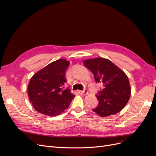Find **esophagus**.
<instances>
[{"label":"esophagus","instance_id":"34e87169","mask_svg":"<svg viewBox=\"0 0 156 156\" xmlns=\"http://www.w3.org/2000/svg\"><path fill=\"white\" fill-rule=\"evenodd\" d=\"M78 92L81 94H84V95H86V94H88V91L87 90H79Z\"/></svg>","mask_w":156,"mask_h":156}]
</instances>
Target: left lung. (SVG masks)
Returning a JSON list of instances; mask_svg holds the SVG:
<instances>
[{
	"label": "left lung",
	"instance_id": "1",
	"mask_svg": "<svg viewBox=\"0 0 156 156\" xmlns=\"http://www.w3.org/2000/svg\"><path fill=\"white\" fill-rule=\"evenodd\" d=\"M92 72L97 83L102 88L96 95L98 105L92 110L101 117L115 115L123 108L131 96V87L127 75L111 60L98 57L83 61Z\"/></svg>",
	"mask_w": 156,
	"mask_h": 156
}]
</instances>
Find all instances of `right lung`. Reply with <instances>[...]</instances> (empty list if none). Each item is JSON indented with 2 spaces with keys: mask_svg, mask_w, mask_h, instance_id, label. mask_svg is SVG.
Masks as SVG:
<instances>
[{
  "mask_svg": "<svg viewBox=\"0 0 156 156\" xmlns=\"http://www.w3.org/2000/svg\"><path fill=\"white\" fill-rule=\"evenodd\" d=\"M69 62L58 59L36 72L28 85V95L35 110L41 114L56 116L70 105L75 95L64 89L66 72Z\"/></svg>",
  "mask_w": 156,
  "mask_h": 156,
  "instance_id": "1",
  "label": "right lung"
}]
</instances>
